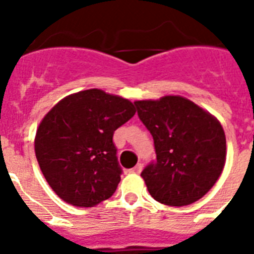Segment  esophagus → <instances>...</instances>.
I'll return each instance as SVG.
<instances>
[{"mask_svg": "<svg viewBox=\"0 0 254 254\" xmlns=\"http://www.w3.org/2000/svg\"><path fill=\"white\" fill-rule=\"evenodd\" d=\"M141 170H142V165H141V163H138V165H135V166L133 167V169L129 170V173L138 174V173H141Z\"/></svg>", "mask_w": 254, "mask_h": 254, "instance_id": "obj_1", "label": "esophagus"}]
</instances>
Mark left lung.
<instances>
[{"label":"left lung","instance_id":"8db88e82","mask_svg":"<svg viewBox=\"0 0 254 254\" xmlns=\"http://www.w3.org/2000/svg\"><path fill=\"white\" fill-rule=\"evenodd\" d=\"M134 105L154 139L157 158L141 173L151 196L173 207L199 200L224 167L227 145L220 123L181 96Z\"/></svg>","mask_w":254,"mask_h":254}]
</instances>
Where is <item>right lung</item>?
<instances>
[{
    "label": "right lung",
    "instance_id": "add662e5",
    "mask_svg": "<svg viewBox=\"0 0 254 254\" xmlns=\"http://www.w3.org/2000/svg\"><path fill=\"white\" fill-rule=\"evenodd\" d=\"M134 113L129 100L87 89L63 99L45 116L35 155L58 196L76 207H93L115 193L123 169L113 134Z\"/></svg>",
    "mask_w": 254,
    "mask_h": 254
}]
</instances>
